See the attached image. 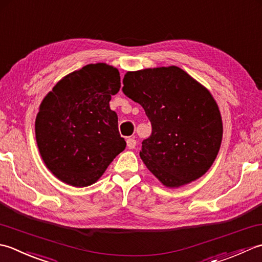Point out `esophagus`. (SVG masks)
<instances>
[{
    "instance_id": "1",
    "label": "esophagus",
    "mask_w": 262,
    "mask_h": 262,
    "mask_svg": "<svg viewBox=\"0 0 262 262\" xmlns=\"http://www.w3.org/2000/svg\"><path fill=\"white\" fill-rule=\"evenodd\" d=\"M126 145H127V148H129V149H133L137 145V141L133 138H129L126 140Z\"/></svg>"
}]
</instances>
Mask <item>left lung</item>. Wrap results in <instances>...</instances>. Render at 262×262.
<instances>
[{"label": "left lung", "mask_w": 262, "mask_h": 262, "mask_svg": "<svg viewBox=\"0 0 262 262\" xmlns=\"http://www.w3.org/2000/svg\"><path fill=\"white\" fill-rule=\"evenodd\" d=\"M123 84L151 123L140 151L147 168L167 188L201 178L223 138L221 112L209 90L175 66L129 71Z\"/></svg>", "instance_id": "left-lung-1"}]
</instances>
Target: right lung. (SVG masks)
<instances>
[{
  "instance_id": "add662e5",
  "label": "right lung",
  "mask_w": 262,
  "mask_h": 262,
  "mask_svg": "<svg viewBox=\"0 0 262 262\" xmlns=\"http://www.w3.org/2000/svg\"><path fill=\"white\" fill-rule=\"evenodd\" d=\"M120 88L116 68L88 64L61 79L42 99L35 122L37 146L62 182L77 188L95 183L125 149L110 107Z\"/></svg>"
}]
</instances>
